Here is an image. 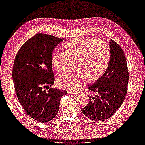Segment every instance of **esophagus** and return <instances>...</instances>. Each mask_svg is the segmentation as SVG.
<instances>
[{
    "instance_id": "34e87169",
    "label": "esophagus",
    "mask_w": 145,
    "mask_h": 145,
    "mask_svg": "<svg viewBox=\"0 0 145 145\" xmlns=\"http://www.w3.org/2000/svg\"><path fill=\"white\" fill-rule=\"evenodd\" d=\"M68 93H69V94H77L78 93V92H77V91H69Z\"/></svg>"
}]
</instances>
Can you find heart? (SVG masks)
I'll return each mask as SVG.
<instances>
[{
  "mask_svg": "<svg viewBox=\"0 0 145 145\" xmlns=\"http://www.w3.org/2000/svg\"><path fill=\"white\" fill-rule=\"evenodd\" d=\"M64 53L53 54L51 61L54 68L63 71L73 61L76 69L59 74L57 84L61 88L79 89L87 78H99L108 67L110 51L104 41L87 37L74 39L64 45Z\"/></svg>",
  "mask_w": 145,
  "mask_h": 145,
  "instance_id": "obj_1",
  "label": "heart"
}]
</instances>
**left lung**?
Wrapping results in <instances>:
<instances>
[{"label": "left lung", "mask_w": 145, "mask_h": 145, "mask_svg": "<svg viewBox=\"0 0 145 145\" xmlns=\"http://www.w3.org/2000/svg\"><path fill=\"white\" fill-rule=\"evenodd\" d=\"M110 58L105 73L88 88L96 94L88 95L89 103L81 109L84 115L97 121L109 119L120 108L127 92L129 79L126 58L121 46L109 42Z\"/></svg>", "instance_id": "left-lung-1"}]
</instances>
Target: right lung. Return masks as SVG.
I'll use <instances>...</instances> for the list:
<instances>
[{"mask_svg": "<svg viewBox=\"0 0 145 145\" xmlns=\"http://www.w3.org/2000/svg\"><path fill=\"white\" fill-rule=\"evenodd\" d=\"M62 41L54 36L36 34L20 48L14 60L12 79L18 100L25 113L41 123L56 117L60 99L67 94L51 88L55 80L52 53Z\"/></svg>", "mask_w": 145, "mask_h": 145, "instance_id": "obj_1", "label": "right lung"}]
</instances>
